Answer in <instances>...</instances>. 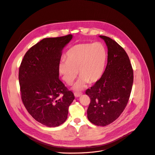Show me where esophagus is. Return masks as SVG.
<instances>
[{"label": "esophagus", "mask_w": 155, "mask_h": 155, "mask_svg": "<svg viewBox=\"0 0 155 155\" xmlns=\"http://www.w3.org/2000/svg\"><path fill=\"white\" fill-rule=\"evenodd\" d=\"M74 96L76 97H80L81 96H82V93H81V92H74Z\"/></svg>", "instance_id": "esophagus-1"}]
</instances>
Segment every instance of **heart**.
Here are the masks:
<instances>
[{
  "label": "heart",
  "mask_w": 155,
  "mask_h": 155,
  "mask_svg": "<svg viewBox=\"0 0 155 155\" xmlns=\"http://www.w3.org/2000/svg\"><path fill=\"white\" fill-rule=\"evenodd\" d=\"M66 59H62L59 64V71L68 84H71L78 74L81 78L74 89L81 90L86 84L96 82L101 77L105 68L107 53L101 42L81 43L68 50Z\"/></svg>",
  "instance_id": "heart-1"
}]
</instances>
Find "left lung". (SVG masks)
Returning a JSON list of instances; mask_svg holds the SVG:
<instances>
[{"label": "left lung", "mask_w": 155, "mask_h": 155, "mask_svg": "<svg viewBox=\"0 0 155 155\" xmlns=\"http://www.w3.org/2000/svg\"><path fill=\"white\" fill-rule=\"evenodd\" d=\"M107 46V64L101 78L86 91L91 102L87 118L93 124L106 126L114 122L124 110L134 82V71L123 48L115 41L99 36Z\"/></svg>", "instance_id": "obj_1"}]
</instances>
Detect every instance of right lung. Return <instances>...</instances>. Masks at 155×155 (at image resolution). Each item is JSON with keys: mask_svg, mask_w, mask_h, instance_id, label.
Listing matches in <instances>:
<instances>
[{"mask_svg": "<svg viewBox=\"0 0 155 155\" xmlns=\"http://www.w3.org/2000/svg\"><path fill=\"white\" fill-rule=\"evenodd\" d=\"M72 38V35H68L43 39L27 51L19 68L23 105L33 118L49 127L66 120L69 107L74 99L73 93L59 79L62 50Z\"/></svg>", "mask_w": 155, "mask_h": 155, "instance_id": "1", "label": "right lung"}]
</instances>
